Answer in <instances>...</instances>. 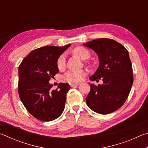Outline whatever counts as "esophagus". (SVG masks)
<instances>
[{
	"label": "esophagus",
	"instance_id": "obj_1",
	"mask_svg": "<svg viewBox=\"0 0 148 148\" xmlns=\"http://www.w3.org/2000/svg\"><path fill=\"white\" fill-rule=\"evenodd\" d=\"M78 85H79V84H70V86H71V87H74L78 86Z\"/></svg>",
	"mask_w": 148,
	"mask_h": 148
}]
</instances>
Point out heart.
<instances>
[{
  "mask_svg": "<svg viewBox=\"0 0 148 148\" xmlns=\"http://www.w3.org/2000/svg\"><path fill=\"white\" fill-rule=\"evenodd\" d=\"M73 53L82 59H87L90 55L88 49L82 46H77L75 47L73 50ZM65 64H66V57H65V54L63 53L57 59V65L58 69L61 70L64 68ZM86 71H70L64 75L62 79L64 82H69V83H78L83 79V77L86 76Z\"/></svg>",
  "mask_w": 148,
  "mask_h": 148,
  "instance_id": "heart-1",
  "label": "heart"
}]
</instances>
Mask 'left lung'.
<instances>
[{
  "label": "left lung",
  "instance_id": "1",
  "mask_svg": "<svg viewBox=\"0 0 148 148\" xmlns=\"http://www.w3.org/2000/svg\"><path fill=\"white\" fill-rule=\"evenodd\" d=\"M84 45L94 50L99 59V68L90 80L103 82L98 86L89 84L87 106L101 114L116 111L126 101L133 83L129 52L122 44L110 38L96 39Z\"/></svg>",
  "mask_w": 148,
  "mask_h": 148
}]
</instances>
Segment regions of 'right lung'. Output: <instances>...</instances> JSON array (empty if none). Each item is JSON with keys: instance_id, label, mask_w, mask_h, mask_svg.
I'll use <instances>...</instances> for the list:
<instances>
[{"instance_id": "add662e5", "label": "right lung", "mask_w": 148, "mask_h": 148, "mask_svg": "<svg viewBox=\"0 0 148 148\" xmlns=\"http://www.w3.org/2000/svg\"><path fill=\"white\" fill-rule=\"evenodd\" d=\"M71 44L44 46L32 51L19 66L18 92L22 103L32 116L43 121H53L63 112L69 84L60 83L52 90L49 81L59 72L57 59Z\"/></svg>"}]
</instances>
